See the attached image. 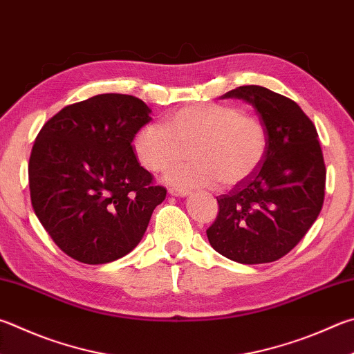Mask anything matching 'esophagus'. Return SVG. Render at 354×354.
Listing matches in <instances>:
<instances>
[{"label": "esophagus", "instance_id": "1", "mask_svg": "<svg viewBox=\"0 0 354 354\" xmlns=\"http://www.w3.org/2000/svg\"><path fill=\"white\" fill-rule=\"evenodd\" d=\"M190 192L189 190H184V189H178V187H170L169 189V195L170 196H176V198H185L189 196Z\"/></svg>", "mask_w": 354, "mask_h": 354}]
</instances>
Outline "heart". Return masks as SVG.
Listing matches in <instances>:
<instances>
[{
	"label": "heart",
	"instance_id": "1",
	"mask_svg": "<svg viewBox=\"0 0 354 354\" xmlns=\"http://www.w3.org/2000/svg\"><path fill=\"white\" fill-rule=\"evenodd\" d=\"M268 131L260 119L236 108L196 104L169 114L164 127L147 124L136 133L133 149L147 170L159 173L185 157L192 160L173 166L165 183L181 189L234 187L255 175L268 151Z\"/></svg>",
	"mask_w": 354,
	"mask_h": 354
}]
</instances>
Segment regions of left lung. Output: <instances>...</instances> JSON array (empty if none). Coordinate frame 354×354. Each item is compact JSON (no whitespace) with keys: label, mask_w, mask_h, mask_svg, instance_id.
I'll list each match as a JSON object with an SVG mask.
<instances>
[{"label":"left lung","mask_w":354,"mask_h":354,"mask_svg":"<svg viewBox=\"0 0 354 354\" xmlns=\"http://www.w3.org/2000/svg\"><path fill=\"white\" fill-rule=\"evenodd\" d=\"M221 99L252 105L269 142L255 175L216 198L220 209L205 234L232 261H275L304 239L322 210L326 170L316 127L295 102L268 88L240 86Z\"/></svg>","instance_id":"1"}]
</instances>
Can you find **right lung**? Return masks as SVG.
<instances>
[{
	"label": "right lung",
	"mask_w": 354,
	"mask_h": 354,
	"mask_svg": "<svg viewBox=\"0 0 354 354\" xmlns=\"http://www.w3.org/2000/svg\"><path fill=\"white\" fill-rule=\"evenodd\" d=\"M150 113L133 95L99 94L65 106L38 133L29 159L32 207L71 259L86 265L122 259L165 199L131 145Z\"/></svg>",
	"instance_id": "1"
}]
</instances>
